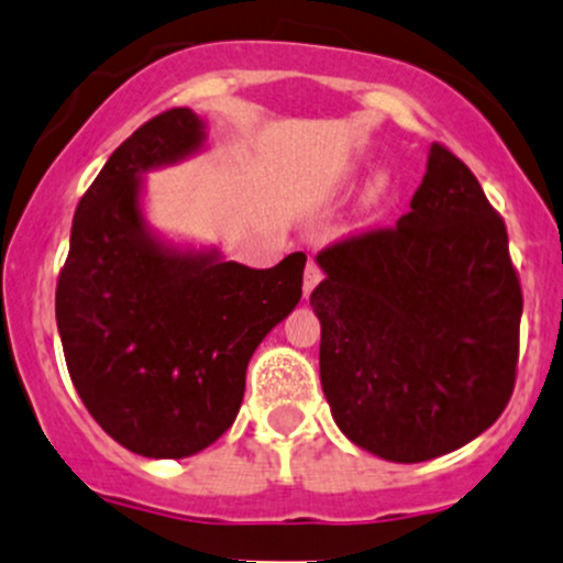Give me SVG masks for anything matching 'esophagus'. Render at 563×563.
<instances>
[{
  "mask_svg": "<svg viewBox=\"0 0 563 563\" xmlns=\"http://www.w3.org/2000/svg\"><path fill=\"white\" fill-rule=\"evenodd\" d=\"M321 266H318L316 262H307V266H305V297H310L312 294V288L318 286V283H321Z\"/></svg>",
  "mask_w": 563,
  "mask_h": 563,
  "instance_id": "34e87169",
  "label": "esophagus"
}]
</instances>
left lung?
<instances>
[{
    "mask_svg": "<svg viewBox=\"0 0 563 563\" xmlns=\"http://www.w3.org/2000/svg\"><path fill=\"white\" fill-rule=\"evenodd\" d=\"M321 386L353 445L418 464L466 445L516 386L520 283L505 221L448 147L396 227L316 256Z\"/></svg>",
    "mask_w": 563,
    "mask_h": 563,
    "instance_id": "1",
    "label": "left lung"
}]
</instances>
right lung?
<instances>
[{"label": "right lung", "mask_w": 563, "mask_h": 563, "mask_svg": "<svg viewBox=\"0 0 563 563\" xmlns=\"http://www.w3.org/2000/svg\"><path fill=\"white\" fill-rule=\"evenodd\" d=\"M205 121L162 112L115 147L80 199L56 286L75 390L126 451L186 459L240 412L253 351L301 299L305 253L272 269L175 245L142 210L145 177L205 147Z\"/></svg>", "instance_id": "add662e5"}]
</instances>
